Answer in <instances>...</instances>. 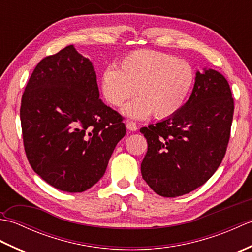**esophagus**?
Returning a JSON list of instances; mask_svg holds the SVG:
<instances>
[{"label": "esophagus", "instance_id": "1", "mask_svg": "<svg viewBox=\"0 0 252 252\" xmlns=\"http://www.w3.org/2000/svg\"><path fill=\"white\" fill-rule=\"evenodd\" d=\"M126 129H127V130H130V131H132V132H134V131H136V130H137V126H136V123H135V122H133V121H131V120H126Z\"/></svg>", "mask_w": 252, "mask_h": 252}]
</instances>
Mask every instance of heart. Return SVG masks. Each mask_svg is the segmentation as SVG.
<instances>
[{
    "label": "heart",
    "instance_id": "heart-1",
    "mask_svg": "<svg viewBox=\"0 0 252 252\" xmlns=\"http://www.w3.org/2000/svg\"><path fill=\"white\" fill-rule=\"evenodd\" d=\"M194 71L189 63L162 52L140 50L121 60L119 70L107 68L100 88L105 99L120 107L136 93L123 112L136 119L154 116L165 119L179 112L194 85Z\"/></svg>",
    "mask_w": 252,
    "mask_h": 252
}]
</instances>
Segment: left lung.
Instances as JSON below:
<instances>
[{"label": "left lung", "mask_w": 252, "mask_h": 252, "mask_svg": "<svg viewBox=\"0 0 252 252\" xmlns=\"http://www.w3.org/2000/svg\"><path fill=\"white\" fill-rule=\"evenodd\" d=\"M234 114L227 80L217 70L197 71L194 89L179 112L140 130L148 148L143 179L162 197L189 194L216 172L225 155Z\"/></svg>", "instance_id": "left-lung-1"}]
</instances>
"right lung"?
Listing matches in <instances>:
<instances>
[{
    "instance_id": "obj_1",
    "label": "right lung",
    "mask_w": 252,
    "mask_h": 252,
    "mask_svg": "<svg viewBox=\"0 0 252 252\" xmlns=\"http://www.w3.org/2000/svg\"><path fill=\"white\" fill-rule=\"evenodd\" d=\"M20 121L32 169L67 192L97 183L126 135L121 116L99 98L92 62L73 45L37 63L21 98Z\"/></svg>"
}]
</instances>
